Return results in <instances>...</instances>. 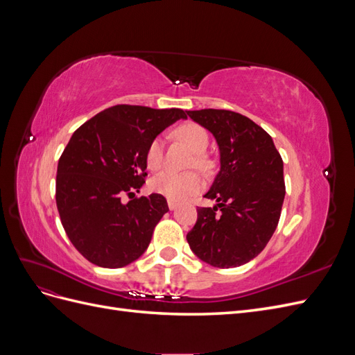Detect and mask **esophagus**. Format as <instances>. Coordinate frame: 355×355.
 Masks as SVG:
<instances>
[{
    "label": "esophagus",
    "instance_id": "34e87169",
    "mask_svg": "<svg viewBox=\"0 0 355 355\" xmlns=\"http://www.w3.org/2000/svg\"><path fill=\"white\" fill-rule=\"evenodd\" d=\"M178 207V202H175V201H171V200H168V209L173 211L175 209Z\"/></svg>",
    "mask_w": 355,
    "mask_h": 355
}]
</instances>
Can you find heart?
<instances>
[{
    "instance_id": "obj_1",
    "label": "heart",
    "mask_w": 355,
    "mask_h": 355,
    "mask_svg": "<svg viewBox=\"0 0 355 355\" xmlns=\"http://www.w3.org/2000/svg\"><path fill=\"white\" fill-rule=\"evenodd\" d=\"M176 136L184 141L192 151L196 153L194 163L198 167L206 168L209 166V159L202 153L206 151L209 146V133L206 128L197 123H185L180 124L176 130ZM146 166L151 170H159L164 161V144L163 139L159 136L154 137L151 144L146 148ZM149 188H151L155 194L164 196L171 201H184L188 197L198 194L204 188V178L200 171H185V173H176V171L164 170L154 176L149 182Z\"/></svg>"
}]
</instances>
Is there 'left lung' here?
<instances>
[{
	"instance_id": "1",
	"label": "left lung",
	"mask_w": 355,
	"mask_h": 355,
	"mask_svg": "<svg viewBox=\"0 0 355 355\" xmlns=\"http://www.w3.org/2000/svg\"><path fill=\"white\" fill-rule=\"evenodd\" d=\"M216 137L220 171L198 207L187 240L201 261L218 268L244 265L259 254L280 220L286 194L283 159L261 125L227 110L187 111Z\"/></svg>"
}]
</instances>
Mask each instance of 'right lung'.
I'll return each instance as SVG.
<instances>
[{"label":"right lung","instance_id":"1","mask_svg":"<svg viewBox=\"0 0 355 355\" xmlns=\"http://www.w3.org/2000/svg\"><path fill=\"white\" fill-rule=\"evenodd\" d=\"M187 112L115 105L73 132L59 158L56 204L68 239L85 259L121 268L148 249L168 211L163 196L135 197L145 184L146 148ZM127 195L132 200L124 205Z\"/></svg>","mask_w":355,"mask_h":355}]
</instances>
